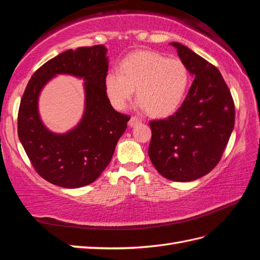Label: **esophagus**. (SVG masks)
Returning a JSON list of instances; mask_svg holds the SVG:
<instances>
[{
	"mask_svg": "<svg viewBox=\"0 0 260 260\" xmlns=\"http://www.w3.org/2000/svg\"><path fill=\"white\" fill-rule=\"evenodd\" d=\"M141 122V120L138 118V117H132L131 119H130V121H129V125L130 126H135V125H137L138 123H140Z\"/></svg>",
	"mask_w": 260,
	"mask_h": 260,
	"instance_id": "34e87169",
	"label": "esophagus"
}]
</instances>
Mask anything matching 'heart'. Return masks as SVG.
Here are the masks:
<instances>
[{
	"label": "heart",
	"mask_w": 260,
	"mask_h": 260,
	"mask_svg": "<svg viewBox=\"0 0 260 260\" xmlns=\"http://www.w3.org/2000/svg\"><path fill=\"white\" fill-rule=\"evenodd\" d=\"M189 72L179 59H168L154 51H139L121 62L120 72L105 78L106 93L117 110H123L137 89L140 108L155 118L174 113L186 94Z\"/></svg>",
	"instance_id": "heart-1"
}]
</instances>
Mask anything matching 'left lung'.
Returning <instances> with one entry per match:
<instances>
[{
  "label": "left lung",
  "instance_id": "8db88e82",
  "mask_svg": "<svg viewBox=\"0 0 260 260\" xmlns=\"http://www.w3.org/2000/svg\"><path fill=\"white\" fill-rule=\"evenodd\" d=\"M194 77L175 114L150 121L149 158L161 176L192 181L215 168L235 125L232 93L216 67L181 43L171 42Z\"/></svg>",
  "mask_w": 260,
  "mask_h": 260
}]
</instances>
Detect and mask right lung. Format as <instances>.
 <instances>
[{
  "label": "right lung",
  "instance_id": "add662e5",
  "mask_svg": "<svg viewBox=\"0 0 260 260\" xmlns=\"http://www.w3.org/2000/svg\"><path fill=\"white\" fill-rule=\"evenodd\" d=\"M105 45L68 50L34 72L21 99L17 114L19 139L38 174L63 188H80L96 180L110 164L115 146L130 117L112 108L106 93L108 73ZM57 74L85 80V112L78 125L54 134L38 114V95Z\"/></svg>",
  "mask_w": 260,
  "mask_h": 260
}]
</instances>
